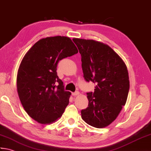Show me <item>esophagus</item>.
Returning a JSON list of instances; mask_svg holds the SVG:
<instances>
[{
	"instance_id": "1",
	"label": "esophagus",
	"mask_w": 151,
	"mask_h": 151,
	"mask_svg": "<svg viewBox=\"0 0 151 151\" xmlns=\"http://www.w3.org/2000/svg\"><path fill=\"white\" fill-rule=\"evenodd\" d=\"M79 94V93L78 91H76V92L72 93V95L73 96H77V95H78Z\"/></svg>"
}]
</instances>
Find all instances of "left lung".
Listing matches in <instances>:
<instances>
[{"instance_id":"left-lung-1","label":"left lung","mask_w":151,"mask_h":151,"mask_svg":"<svg viewBox=\"0 0 151 151\" xmlns=\"http://www.w3.org/2000/svg\"><path fill=\"white\" fill-rule=\"evenodd\" d=\"M81 56L84 79L96 85L87 93L89 104L81 118L90 126L102 128L116 120L126 104L129 89L126 64L109 45L94 40L73 39Z\"/></svg>"}]
</instances>
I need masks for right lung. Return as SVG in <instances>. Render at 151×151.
<instances>
[{
  "mask_svg": "<svg viewBox=\"0 0 151 151\" xmlns=\"http://www.w3.org/2000/svg\"><path fill=\"white\" fill-rule=\"evenodd\" d=\"M78 52L70 38L50 37L35 42L22 59L17 75L18 96L28 115L39 123H52L64 113L71 93L64 90L56 67Z\"/></svg>",
  "mask_w": 151,
  "mask_h": 151,
  "instance_id": "add662e5",
  "label": "right lung"
}]
</instances>
